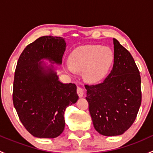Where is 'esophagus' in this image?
Segmentation results:
<instances>
[{"instance_id": "obj_1", "label": "esophagus", "mask_w": 153, "mask_h": 153, "mask_svg": "<svg viewBox=\"0 0 153 153\" xmlns=\"http://www.w3.org/2000/svg\"><path fill=\"white\" fill-rule=\"evenodd\" d=\"M77 93L79 97H83L84 96V89L80 86H78L77 87Z\"/></svg>"}]
</instances>
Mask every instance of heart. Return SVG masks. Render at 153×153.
Wrapping results in <instances>:
<instances>
[{"label":"heart","mask_w":153,"mask_h":153,"mask_svg":"<svg viewBox=\"0 0 153 153\" xmlns=\"http://www.w3.org/2000/svg\"><path fill=\"white\" fill-rule=\"evenodd\" d=\"M114 61V54L108 47L86 45L77 47L69 56V72L84 69L86 81L95 83L102 80L109 72Z\"/></svg>","instance_id":"b5f03b06"}]
</instances>
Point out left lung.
Here are the masks:
<instances>
[{
    "mask_svg": "<svg viewBox=\"0 0 153 153\" xmlns=\"http://www.w3.org/2000/svg\"><path fill=\"white\" fill-rule=\"evenodd\" d=\"M114 64L101 84L85 85L86 101L95 130L105 136L126 132L141 104V75L133 58L113 38Z\"/></svg>",
    "mask_w": 153,
    "mask_h": 153,
    "instance_id": "obj_1",
    "label": "left lung"
}]
</instances>
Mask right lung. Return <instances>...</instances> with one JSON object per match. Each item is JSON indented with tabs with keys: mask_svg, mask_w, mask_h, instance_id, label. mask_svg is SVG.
I'll return each mask as SVG.
<instances>
[{
	"mask_svg": "<svg viewBox=\"0 0 153 153\" xmlns=\"http://www.w3.org/2000/svg\"><path fill=\"white\" fill-rule=\"evenodd\" d=\"M66 44L61 37H41L27 46L17 63L13 104L24 127L37 138L61 135L65 126L64 111L78 99L76 85L61 83L53 65L41 61L62 64Z\"/></svg>",
	"mask_w": 153,
	"mask_h": 153,
	"instance_id": "right-lung-1",
	"label": "right lung"
}]
</instances>
